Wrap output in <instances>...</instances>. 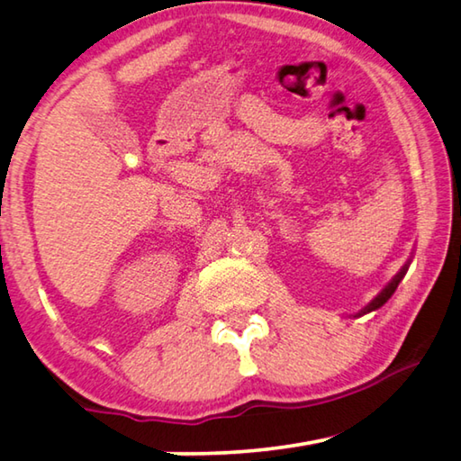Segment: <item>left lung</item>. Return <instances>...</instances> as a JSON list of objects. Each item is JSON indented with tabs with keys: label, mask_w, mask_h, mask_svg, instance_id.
<instances>
[{
	"label": "left lung",
	"mask_w": 461,
	"mask_h": 461,
	"mask_svg": "<svg viewBox=\"0 0 461 461\" xmlns=\"http://www.w3.org/2000/svg\"><path fill=\"white\" fill-rule=\"evenodd\" d=\"M404 275H407V267H404V268L399 272V275H396V276L393 278V283H390V285L384 288V291H382V293L376 296V299H374V301L370 303V305L362 311V313H370V311H374V309H378V307L384 305V303H386V301L390 299V296H393V293L396 291V286H399V283H401Z\"/></svg>",
	"instance_id": "obj_1"
}]
</instances>
